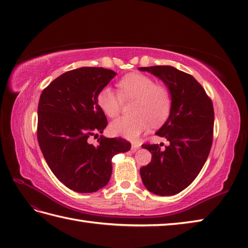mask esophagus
<instances>
[{
  "mask_svg": "<svg viewBox=\"0 0 248 248\" xmlns=\"http://www.w3.org/2000/svg\"><path fill=\"white\" fill-rule=\"evenodd\" d=\"M140 148V144H138V143H134L133 145H131V151L133 152H137Z\"/></svg>",
  "mask_w": 248,
  "mask_h": 248,
  "instance_id": "34e87169",
  "label": "esophagus"
}]
</instances>
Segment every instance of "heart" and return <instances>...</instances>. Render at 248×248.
Segmentation results:
<instances>
[{"mask_svg": "<svg viewBox=\"0 0 248 248\" xmlns=\"http://www.w3.org/2000/svg\"><path fill=\"white\" fill-rule=\"evenodd\" d=\"M118 87L120 93L106 86L97 94L98 106L112 119L120 114L124 100L136 101L131 108L134 115L118 119L110 125L113 135L136 140L151 123L158 126L170 117L173 95L167 85L159 84L145 74L130 73L119 80Z\"/></svg>", "mask_w": 248, "mask_h": 248, "instance_id": "b5f03b06", "label": "heart"}]
</instances>
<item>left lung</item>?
<instances>
[{
	"instance_id": "left-lung-1",
	"label": "left lung",
	"mask_w": 248,
	"mask_h": 248,
	"mask_svg": "<svg viewBox=\"0 0 248 248\" xmlns=\"http://www.w3.org/2000/svg\"><path fill=\"white\" fill-rule=\"evenodd\" d=\"M162 79L173 95L172 111L156 135L170 144L146 143L152 161L140 169L142 183L152 193L168 196L191 185L205 164L213 140L211 98L193 76L170 65L140 68Z\"/></svg>"
}]
</instances>
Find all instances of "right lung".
I'll return each mask as SVG.
<instances>
[{
	"mask_svg": "<svg viewBox=\"0 0 248 248\" xmlns=\"http://www.w3.org/2000/svg\"><path fill=\"white\" fill-rule=\"evenodd\" d=\"M115 76L112 70L82 67L62 74L43 89L38 104L37 138L47 166L59 181L79 193L105 186L111 159L130 150V142L101 136L107 119L97 94Z\"/></svg>",
	"mask_w": 248,
	"mask_h": 248,
	"instance_id": "right-lung-1",
	"label": "right lung"
}]
</instances>
